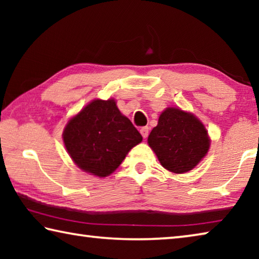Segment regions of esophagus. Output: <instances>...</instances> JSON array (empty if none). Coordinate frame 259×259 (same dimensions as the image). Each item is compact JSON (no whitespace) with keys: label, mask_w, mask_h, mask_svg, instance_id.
I'll return each mask as SVG.
<instances>
[{"label":"esophagus","mask_w":259,"mask_h":259,"mask_svg":"<svg viewBox=\"0 0 259 259\" xmlns=\"http://www.w3.org/2000/svg\"><path fill=\"white\" fill-rule=\"evenodd\" d=\"M148 133H150V128H148V126H143V128L140 129V134H142L144 138H147Z\"/></svg>","instance_id":"obj_1"}]
</instances>
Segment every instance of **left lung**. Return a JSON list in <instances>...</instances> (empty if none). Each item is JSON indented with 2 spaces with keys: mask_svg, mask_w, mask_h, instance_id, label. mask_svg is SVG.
<instances>
[{
  "mask_svg": "<svg viewBox=\"0 0 259 259\" xmlns=\"http://www.w3.org/2000/svg\"><path fill=\"white\" fill-rule=\"evenodd\" d=\"M147 143L161 165L174 174H185L195 168L210 147L202 122L178 107H168L160 114Z\"/></svg>",
  "mask_w": 259,
  "mask_h": 259,
  "instance_id": "obj_1",
  "label": "left lung"
}]
</instances>
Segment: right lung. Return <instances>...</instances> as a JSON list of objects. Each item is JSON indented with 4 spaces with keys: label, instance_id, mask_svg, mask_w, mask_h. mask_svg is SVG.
Instances as JSON below:
<instances>
[{
    "label": "right lung",
    "instance_id": "1",
    "mask_svg": "<svg viewBox=\"0 0 259 259\" xmlns=\"http://www.w3.org/2000/svg\"><path fill=\"white\" fill-rule=\"evenodd\" d=\"M69 156L83 171L107 177L143 137L114 99H95L69 119L63 133Z\"/></svg>",
    "mask_w": 259,
    "mask_h": 259
}]
</instances>
